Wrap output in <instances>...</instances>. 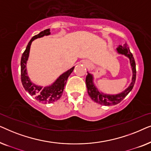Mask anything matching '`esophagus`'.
Returning a JSON list of instances; mask_svg holds the SVG:
<instances>
[{
	"label": "esophagus",
	"mask_w": 151,
	"mask_h": 151,
	"mask_svg": "<svg viewBox=\"0 0 151 151\" xmlns=\"http://www.w3.org/2000/svg\"><path fill=\"white\" fill-rule=\"evenodd\" d=\"M85 64H86V65H89V63H88V62H85Z\"/></svg>",
	"instance_id": "obj_1"
}]
</instances>
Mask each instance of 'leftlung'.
Masks as SVG:
<instances>
[{
	"label": "left lung",
	"instance_id": "8db88e82",
	"mask_svg": "<svg viewBox=\"0 0 151 151\" xmlns=\"http://www.w3.org/2000/svg\"><path fill=\"white\" fill-rule=\"evenodd\" d=\"M116 51L118 54L124 55L129 59L132 73H133L131 84L124 91L117 94L104 93L96 87V85L94 83V77L91 73H88L87 71L88 74L86 78V84L88 96L95 102L98 103L99 104L104 105V106H113V105L117 104L120 102L129 93V92L131 91L135 82V62L133 57V54L130 51V49L127 43H125L123 45H119L116 48Z\"/></svg>",
	"mask_w": 151,
	"mask_h": 151
}]
</instances>
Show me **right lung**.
Instances as JSON below:
<instances>
[{"instance_id": "obj_1", "label": "right lung", "mask_w": 151, "mask_h": 151, "mask_svg": "<svg viewBox=\"0 0 151 151\" xmlns=\"http://www.w3.org/2000/svg\"><path fill=\"white\" fill-rule=\"evenodd\" d=\"M51 34L50 29H47L38 34L34 36L29 42L25 51L22 53L21 61H20V67H21V81L22 86L26 91H27L31 96H34L35 99L38 102L44 104H50L58 100L63 95V92L65 88V85L67 83V80L72 72L74 67L67 70V71L62 73L52 84L47 85L45 87L43 86L38 85L31 81L27 73V63L29 56L30 47L33 41L37 38H42L45 36H49Z\"/></svg>"}]
</instances>
